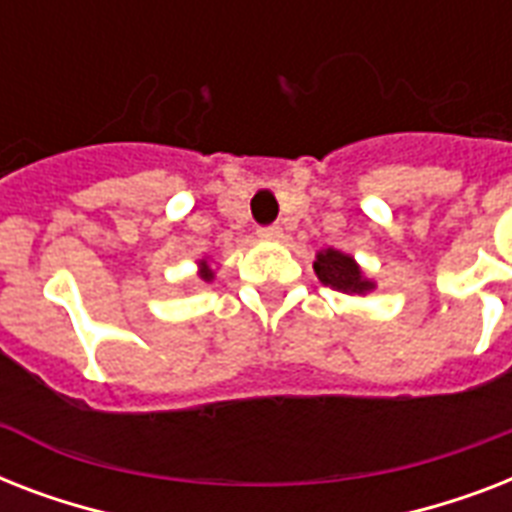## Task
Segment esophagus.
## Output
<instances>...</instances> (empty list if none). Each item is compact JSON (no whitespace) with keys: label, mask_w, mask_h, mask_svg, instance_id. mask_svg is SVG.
<instances>
[{"label":"esophagus","mask_w":512,"mask_h":512,"mask_svg":"<svg viewBox=\"0 0 512 512\" xmlns=\"http://www.w3.org/2000/svg\"><path fill=\"white\" fill-rule=\"evenodd\" d=\"M257 233H260V236H263V239H279V236H281V225H276V223H273V225H263V228H260V231H257Z\"/></svg>","instance_id":"1"}]
</instances>
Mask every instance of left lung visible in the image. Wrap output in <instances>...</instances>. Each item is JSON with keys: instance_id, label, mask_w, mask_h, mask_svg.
<instances>
[{"instance_id": "left-lung-1", "label": "left lung", "mask_w": 512, "mask_h": 512, "mask_svg": "<svg viewBox=\"0 0 512 512\" xmlns=\"http://www.w3.org/2000/svg\"><path fill=\"white\" fill-rule=\"evenodd\" d=\"M316 276L321 279V284L337 289V292H366L372 289V281H366L358 271V265L353 263V257L335 252V249H327V252H319L316 257Z\"/></svg>"}]
</instances>
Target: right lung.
Returning a JSON list of instances; mask_svg holds the SVG:
<instances>
[{
    "mask_svg": "<svg viewBox=\"0 0 512 512\" xmlns=\"http://www.w3.org/2000/svg\"><path fill=\"white\" fill-rule=\"evenodd\" d=\"M201 279H204V281L212 279V271H209V268H204V271H201Z\"/></svg>",
    "mask_w": 512,
    "mask_h": 512,
    "instance_id": "obj_1",
    "label": "right lung"
}]
</instances>
